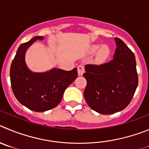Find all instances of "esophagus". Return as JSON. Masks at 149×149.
<instances>
[{
  "label": "esophagus",
  "mask_w": 149,
  "mask_h": 149,
  "mask_svg": "<svg viewBox=\"0 0 149 149\" xmlns=\"http://www.w3.org/2000/svg\"><path fill=\"white\" fill-rule=\"evenodd\" d=\"M78 74L79 76H82L83 73H84V68L82 65H80L78 66Z\"/></svg>",
  "instance_id": "34e87169"
}]
</instances>
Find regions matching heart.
Here are the masks:
<instances>
[{
	"label": "heart",
	"instance_id": "obj_1",
	"mask_svg": "<svg viewBox=\"0 0 149 149\" xmlns=\"http://www.w3.org/2000/svg\"><path fill=\"white\" fill-rule=\"evenodd\" d=\"M91 53H97V60L100 62H102L106 60L110 54V49L107 46H102L100 45H94L91 47L90 49Z\"/></svg>",
	"mask_w": 149,
	"mask_h": 149
}]
</instances>
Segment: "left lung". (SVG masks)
Segmentation results:
<instances>
[{
  "label": "left lung",
  "instance_id": "8db88e82",
  "mask_svg": "<svg viewBox=\"0 0 149 149\" xmlns=\"http://www.w3.org/2000/svg\"><path fill=\"white\" fill-rule=\"evenodd\" d=\"M113 59L102 65H87L84 92L90 108L102 114L123 111L131 102L138 85L134 53L121 39L115 38Z\"/></svg>",
  "mask_w": 149,
  "mask_h": 149
}]
</instances>
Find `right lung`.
Here are the masks:
<instances>
[{"label":"right lung","mask_w":149,"mask_h":149,"mask_svg":"<svg viewBox=\"0 0 149 149\" xmlns=\"http://www.w3.org/2000/svg\"><path fill=\"white\" fill-rule=\"evenodd\" d=\"M36 36L20 45L10 68V81L13 93L21 104L36 112H44L58 105L65 89L76 78L77 68L66 71L53 68L45 73H33L26 67L25 53L36 40Z\"/></svg>","instance_id":"1"}]
</instances>
